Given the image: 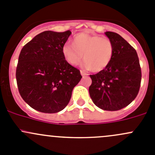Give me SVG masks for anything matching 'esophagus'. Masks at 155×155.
Masks as SVG:
<instances>
[{
	"instance_id": "34e87169",
	"label": "esophagus",
	"mask_w": 155,
	"mask_h": 155,
	"mask_svg": "<svg viewBox=\"0 0 155 155\" xmlns=\"http://www.w3.org/2000/svg\"><path fill=\"white\" fill-rule=\"evenodd\" d=\"M80 73H81V75H82V76H87V73H85V71H83V70H80Z\"/></svg>"
}]
</instances>
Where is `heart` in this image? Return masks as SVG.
Masks as SVG:
<instances>
[{
  "label": "heart",
  "instance_id": "b5f03b06",
  "mask_svg": "<svg viewBox=\"0 0 155 155\" xmlns=\"http://www.w3.org/2000/svg\"><path fill=\"white\" fill-rule=\"evenodd\" d=\"M114 51V44L109 37L85 33L73 38V46L65 44L62 47L64 57L70 64H79L83 57L85 67L94 73L102 71L110 64Z\"/></svg>",
  "mask_w": 155,
  "mask_h": 155
}]
</instances>
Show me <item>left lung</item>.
Here are the masks:
<instances>
[{"label": "left lung", "mask_w": 155, "mask_h": 155, "mask_svg": "<svg viewBox=\"0 0 155 155\" xmlns=\"http://www.w3.org/2000/svg\"><path fill=\"white\" fill-rule=\"evenodd\" d=\"M114 44V55L102 71L90 75L89 94L94 104L107 111H117L129 105L139 93L142 72L137 51L117 33L107 31Z\"/></svg>", "instance_id": "1"}]
</instances>
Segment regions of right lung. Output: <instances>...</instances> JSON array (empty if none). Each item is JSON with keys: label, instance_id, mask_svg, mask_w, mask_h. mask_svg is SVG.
Wrapping results in <instances>:
<instances>
[{"label": "right lung", "instance_id": "1", "mask_svg": "<svg viewBox=\"0 0 155 155\" xmlns=\"http://www.w3.org/2000/svg\"><path fill=\"white\" fill-rule=\"evenodd\" d=\"M70 31H46L21 48L15 77L22 99L35 110L56 113L64 109L73 87L82 79L80 71L65 60L62 47Z\"/></svg>", "mask_w": 155, "mask_h": 155}]
</instances>
